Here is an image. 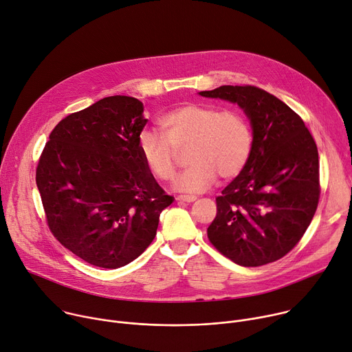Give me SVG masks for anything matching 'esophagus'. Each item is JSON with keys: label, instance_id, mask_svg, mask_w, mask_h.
I'll use <instances>...</instances> for the list:
<instances>
[{"label": "esophagus", "instance_id": "esophagus-1", "mask_svg": "<svg viewBox=\"0 0 352 352\" xmlns=\"http://www.w3.org/2000/svg\"><path fill=\"white\" fill-rule=\"evenodd\" d=\"M177 201L178 202H188V204H190V202H195L197 201V197H194V195H178Z\"/></svg>", "mask_w": 352, "mask_h": 352}]
</instances>
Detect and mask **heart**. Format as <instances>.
<instances>
[{
	"instance_id": "b5f03b06",
	"label": "heart",
	"mask_w": 352,
	"mask_h": 352,
	"mask_svg": "<svg viewBox=\"0 0 352 352\" xmlns=\"http://www.w3.org/2000/svg\"><path fill=\"white\" fill-rule=\"evenodd\" d=\"M163 135L143 129L138 147L146 168L160 181L175 175V150L188 144L189 164L174 181L181 192H204L217 175L229 179L248 163L254 135L248 119L237 109H221L213 104L185 102L158 119Z\"/></svg>"
}]
</instances>
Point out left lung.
I'll return each mask as SVG.
<instances>
[{
    "instance_id": "left-lung-1",
    "label": "left lung",
    "mask_w": 352,
    "mask_h": 352,
    "mask_svg": "<svg viewBox=\"0 0 352 352\" xmlns=\"http://www.w3.org/2000/svg\"><path fill=\"white\" fill-rule=\"evenodd\" d=\"M244 109L254 144L243 171L216 198L208 239L241 267L274 263L303 237L320 198L318 153L302 118L254 85L201 91Z\"/></svg>"
}]
</instances>
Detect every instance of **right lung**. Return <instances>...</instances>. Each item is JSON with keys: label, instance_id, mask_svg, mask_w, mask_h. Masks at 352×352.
Here are the masks:
<instances>
[{"label": "right lung", "instance_id": "obj_1", "mask_svg": "<svg viewBox=\"0 0 352 352\" xmlns=\"http://www.w3.org/2000/svg\"><path fill=\"white\" fill-rule=\"evenodd\" d=\"M143 104L107 97L60 120L36 168L53 236L85 263L119 268L151 244L174 201L146 168L138 138Z\"/></svg>", "mask_w": 352, "mask_h": 352}]
</instances>
